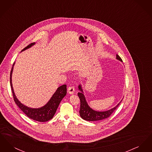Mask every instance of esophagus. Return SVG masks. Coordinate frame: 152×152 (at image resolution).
I'll use <instances>...</instances> for the list:
<instances>
[{"instance_id": "1", "label": "esophagus", "mask_w": 152, "mask_h": 152, "mask_svg": "<svg viewBox=\"0 0 152 152\" xmlns=\"http://www.w3.org/2000/svg\"><path fill=\"white\" fill-rule=\"evenodd\" d=\"M68 92L70 94H73L75 92V88L73 86H69L68 88Z\"/></svg>"}]
</instances>
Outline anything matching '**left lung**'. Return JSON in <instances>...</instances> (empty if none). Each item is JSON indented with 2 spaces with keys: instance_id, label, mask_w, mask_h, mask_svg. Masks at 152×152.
Here are the masks:
<instances>
[{
  "instance_id": "1",
  "label": "left lung",
  "mask_w": 152,
  "mask_h": 152,
  "mask_svg": "<svg viewBox=\"0 0 152 152\" xmlns=\"http://www.w3.org/2000/svg\"><path fill=\"white\" fill-rule=\"evenodd\" d=\"M116 58L121 61H122V59L117 54L116 55ZM79 89L80 92L78 93V96L79 97L80 100V117L87 121H99L104 119H105L110 116L113 112L116 110L117 108L120 105V101L115 107L111 109L108 110L107 111L104 112H99L96 111L94 109L91 108L88 104L85 96L83 93V88L81 85L79 86Z\"/></svg>"
}]
</instances>
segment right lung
I'll return each mask as SVG.
<instances>
[{"instance_id":"add662e5","label":"right lung","mask_w":152,"mask_h":152,"mask_svg":"<svg viewBox=\"0 0 152 152\" xmlns=\"http://www.w3.org/2000/svg\"><path fill=\"white\" fill-rule=\"evenodd\" d=\"M35 44V43L30 44L23 50H22V51L29 48ZM14 64L15 63L13 64L12 68L10 73V85L15 103L19 107V108L22 110L23 112H24L29 118L39 122H46L50 120L55 115L58 105L60 104V102L66 94V86L64 84L58 87L56 91L52 96L51 99L43 107L39 108H31L28 107L23 105L19 101L15 94L12 84V73Z\"/></svg>"}]
</instances>
